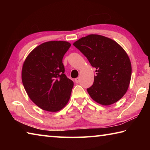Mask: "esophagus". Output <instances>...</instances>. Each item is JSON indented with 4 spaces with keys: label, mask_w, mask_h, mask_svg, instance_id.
<instances>
[{
    "label": "esophagus",
    "mask_w": 150,
    "mask_h": 150,
    "mask_svg": "<svg viewBox=\"0 0 150 150\" xmlns=\"http://www.w3.org/2000/svg\"><path fill=\"white\" fill-rule=\"evenodd\" d=\"M79 80H80V79L79 78V77H77V78H76L75 79V83H78L79 82Z\"/></svg>",
    "instance_id": "1"
}]
</instances>
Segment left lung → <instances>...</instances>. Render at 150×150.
<instances>
[{"instance_id":"1","label":"left lung","mask_w":150,"mask_h":150,"mask_svg":"<svg viewBox=\"0 0 150 150\" xmlns=\"http://www.w3.org/2000/svg\"><path fill=\"white\" fill-rule=\"evenodd\" d=\"M73 45L96 68L93 85L87 88L92 99L108 106L122 98L132 75L130 58L122 47L115 40L98 34L81 38Z\"/></svg>"}]
</instances>
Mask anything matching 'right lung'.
Wrapping results in <instances>:
<instances>
[{
  "instance_id": "obj_1",
  "label": "right lung",
  "mask_w": 150,
  "mask_h": 150,
  "mask_svg": "<svg viewBox=\"0 0 150 150\" xmlns=\"http://www.w3.org/2000/svg\"><path fill=\"white\" fill-rule=\"evenodd\" d=\"M71 46L65 41H50L35 47L22 65V81L35 105L57 112L69 101L73 82L64 74L63 57Z\"/></svg>"
}]
</instances>
